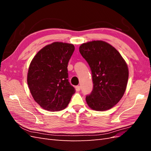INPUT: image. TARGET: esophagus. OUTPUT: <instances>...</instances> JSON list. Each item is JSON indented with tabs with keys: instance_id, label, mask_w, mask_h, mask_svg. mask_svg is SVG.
I'll use <instances>...</instances> for the list:
<instances>
[{
	"instance_id": "esophagus-1",
	"label": "esophagus",
	"mask_w": 151,
	"mask_h": 151,
	"mask_svg": "<svg viewBox=\"0 0 151 151\" xmlns=\"http://www.w3.org/2000/svg\"><path fill=\"white\" fill-rule=\"evenodd\" d=\"M81 87L80 86H77L75 87V89L76 91H79L80 90H81Z\"/></svg>"
}]
</instances>
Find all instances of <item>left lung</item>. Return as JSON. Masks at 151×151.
Instances as JSON below:
<instances>
[{
    "mask_svg": "<svg viewBox=\"0 0 151 151\" xmlns=\"http://www.w3.org/2000/svg\"><path fill=\"white\" fill-rule=\"evenodd\" d=\"M92 73L93 89L86 101L96 111H105L117 104L126 90L129 68L120 53L104 41H91L79 47Z\"/></svg>",
    "mask_w": 151,
    "mask_h": 151,
    "instance_id": "8db88e82",
    "label": "left lung"
}]
</instances>
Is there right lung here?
<instances>
[{
	"mask_svg": "<svg viewBox=\"0 0 151 151\" xmlns=\"http://www.w3.org/2000/svg\"><path fill=\"white\" fill-rule=\"evenodd\" d=\"M74 50L73 44L54 42L42 48L31 61L28 88L34 101L44 110H63L75 93L67 79V65Z\"/></svg>",
	"mask_w": 151,
	"mask_h": 151,
	"instance_id": "obj_1",
	"label": "right lung"
}]
</instances>
